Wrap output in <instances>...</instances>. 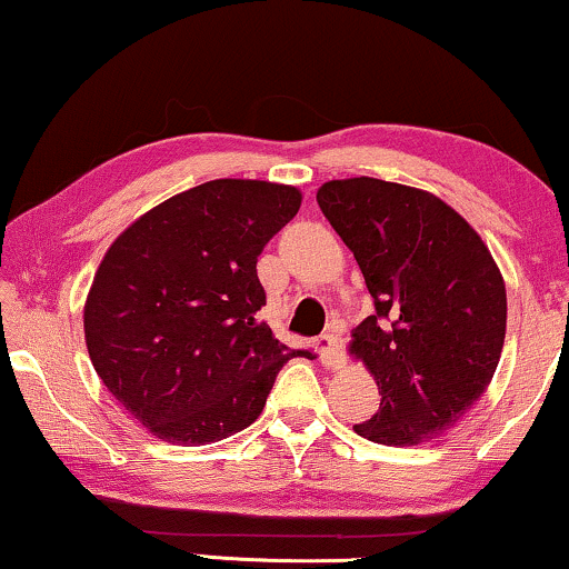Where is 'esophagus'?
I'll return each mask as SVG.
<instances>
[{
    "mask_svg": "<svg viewBox=\"0 0 569 569\" xmlns=\"http://www.w3.org/2000/svg\"><path fill=\"white\" fill-rule=\"evenodd\" d=\"M321 355H323V362L326 368L331 370H339L341 365H345V345H341L339 333H323L321 337Z\"/></svg>",
    "mask_w": 569,
    "mask_h": 569,
    "instance_id": "34e87169",
    "label": "esophagus"
}]
</instances>
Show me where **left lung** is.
I'll list each match as a JSON object with an SVG mask.
<instances>
[{
	"label": "left lung",
	"instance_id": "1",
	"mask_svg": "<svg viewBox=\"0 0 569 569\" xmlns=\"http://www.w3.org/2000/svg\"><path fill=\"white\" fill-rule=\"evenodd\" d=\"M316 199L376 300L349 355L376 378L380 409L355 432L380 446L438 438L500 362L508 295L492 253L453 207L415 186L341 178Z\"/></svg>",
	"mask_w": 569,
	"mask_h": 569
}]
</instances>
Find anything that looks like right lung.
Segmentation results:
<instances>
[{"label": "right lung", "instance_id": "add662e5", "mask_svg": "<svg viewBox=\"0 0 569 569\" xmlns=\"http://www.w3.org/2000/svg\"><path fill=\"white\" fill-rule=\"evenodd\" d=\"M300 189L217 178L176 193L108 248L84 300V345L116 401L154 438L209 446L261 415L290 357L259 321L263 246Z\"/></svg>", "mask_w": 569, "mask_h": 569}]
</instances>
